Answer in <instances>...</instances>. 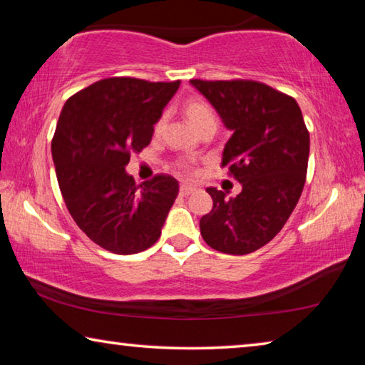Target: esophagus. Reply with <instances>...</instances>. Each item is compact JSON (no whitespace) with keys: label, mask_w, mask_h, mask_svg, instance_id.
<instances>
[{"label":"esophagus","mask_w":365,"mask_h":365,"mask_svg":"<svg viewBox=\"0 0 365 365\" xmlns=\"http://www.w3.org/2000/svg\"><path fill=\"white\" fill-rule=\"evenodd\" d=\"M195 190H196L195 185H188V183L180 185V195H182V196H188V195L193 193Z\"/></svg>","instance_id":"34e87169"}]
</instances>
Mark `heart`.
Returning a JSON list of instances; mask_svg holds the SVG:
<instances>
[{
    "mask_svg": "<svg viewBox=\"0 0 365 365\" xmlns=\"http://www.w3.org/2000/svg\"><path fill=\"white\" fill-rule=\"evenodd\" d=\"M185 114H187L188 120L193 123L196 128H200L207 122H215V114L212 108L202 100H190L187 104H185ZM163 125H164V117H160V119L156 122V125H154V130L159 132L160 128H163ZM180 168L183 170H191V165L188 163H182Z\"/></svg>",
    "mask_w": 365,
    "mask_h": 365,
    "instance_id": "obj_1",
    "label": "heart"
}]
</instances>
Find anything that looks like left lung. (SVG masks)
I'll return each instance as SVG.
<instances>
[{"instance_id":"obj_1","label":"left lung","mask_w":365,"mask_h":365,"mask_svg":"<svg viewBox=\"0 0 365 365\" xmlns=\"http://www.w3.org/2000/svg\"><path fill=\"white\" fill-rule=\"evenodd\" d=\"M233 135L222 165L242 183L225 197L207 188L214 206L202 215V240L212 250L243 256L262 248L287 224L306 182L309 132L294 98L255 80H190Z\"/></svg>"}]
</instances>
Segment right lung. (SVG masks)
<instances>
[{
    "mask_svg": "<svg viewBox=\"0 0 365 365\" xmlns=\"http://www.w3.org/2000/svg\"><path fill=\"white\" fill-rule=\"evenodd\" d=\"M178 86L180 80L110 77L72 95L61 110L51 141L61 195L80 230L114 255L151 248L178 195L174 177L137 185L125 172Z\"/></svg>",
    "mask_w": 365,
    "mask_h": 365,
    "instance_id": "right-lung-1",
    "label": "right lung"
}]
</instances>
